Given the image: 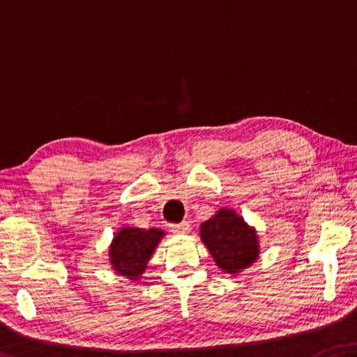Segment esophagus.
Returning <instances> with one entry per match:
<instances>
[{"instance_id":"esophagus-1","label":"esophagus","mask_w":357,"mask_h":357,"mask_svg":"<svg viewBox=\"0 0 357 357\" xmlns=\"http://www.w3.org/2000/svg\"><path fill=\"white\" fill-rule=\"evenodd\" d=\"M169 230H172L173 234L184 235V234H189V230H190V225H189V222H181V224H174V225H169Z\"/></svg>"}]
</instances>
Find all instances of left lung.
I'll use <instances>...</instances> for the list:
<instances>
[{
	"label": "left lung",
	"mask_w": 357,
	"mask_h": 357,
	"mask_svg": "<svg viewBox=\"0 0 357 357\" xmlns=\"http://www.w3.org/2000/svg\"><path fill=\"white\" fill-rule=\"evenodd\" d=\"M200 236L214 262L225 273H240L259 257L256 229L250 227L234 209L220 208L200 225Z\"/></svg>",
	"instance_id": "8db88e82"
}]
</instances>
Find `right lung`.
<instances>
[{
    "label": "right lung",
    "instance_id": "add662e5",
    "mask_svg": "<svg viewBox=\"0 0 357 357\" xmlns=\"http://www.w3.org/2000/svg\"><path fill=\"white\" fill-rule=\"evenodd\" d=\"M163 236L165 231L160 229L122 227L109 246L112 268L128 280H139Z\"/></svg>",
    "mask_w": 357,
    "mask_h": 357
}]
</instances>
